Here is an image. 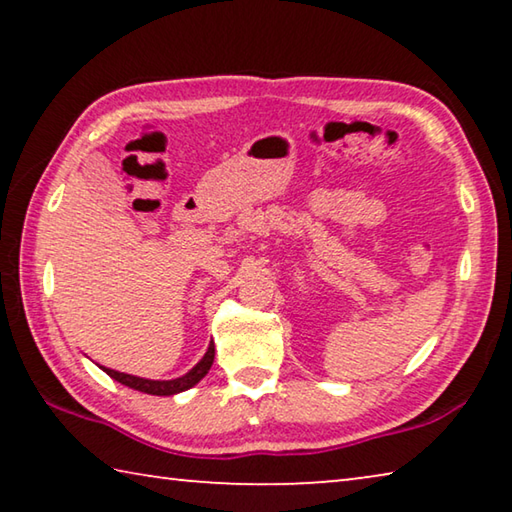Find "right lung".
I'll return each mask as SVG.
<instances>
[{
	"label": "right lung",
	"mask_w": 512,
	"mask_h": 512,
	"mask_svg": "<svg viewBox=\"0 0 512 512\" xmlns=\"http://www.w3.org/2000/svg\"><path fill=\"white\" fill-rule=\"evenodd\" d=\"M212 361H214V343H210V348H207L205 357L196 363V366L187 372V375L178 377V379H167V381H158V379H144V377H135V375H126V372H117V370H110V368H103L106 375H110L119 384H124L128 388H135V391L140 393H149V395H176V393H183L187 388L196 386L198 381H201L207 370L212 368Z\"/></svg>",
	"instance_id": "add662e5"
}]
</instances>
